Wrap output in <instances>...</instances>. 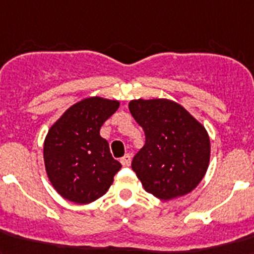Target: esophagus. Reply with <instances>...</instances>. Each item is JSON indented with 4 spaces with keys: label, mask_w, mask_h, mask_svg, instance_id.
Segmentation results:
<instances>
[{
    "label": "esophagus",
    "mask_w": 254,
    "mask_h": 254,
    "mask_svg": "<svg viewBox=\"0 0 254 254\" xmlns=\"http://www.w3.org/2000/svg\"><path fill=\"white\" fill-rule=\"evenodd\" d=\"M121 163H122L125 167H128L129 165H131V154H126L122 160H121Z\"/></svg>",
    "instance_id": "34e87169"
}]
</instances>
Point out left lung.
I'll return each mask as SVG.
<instances>
[{"label": "left lung", "mask_w": 254, "mask_h": 254, "mask_svg": "<svg viewBox=\"0 0 254 254\" xmlns=\"http://www.w3.org/2000/svg\"><path fill=\"white\" fill-rule=\"evenodd\" d=\"M128 108L145 133V144L132 160L144 190L165 201L192 192L210 161L204 126L167 98L132 100Z\"/></svg>", "instance_id": "8db88e82"}]
</instances>
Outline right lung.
<instances>
[{
  "label": "right lung",
  "mask_w": 254,
  "mask_h": 254,
  "mask_svg": "<svg viewBox=\"0 0 254 254\" xmlns=\"http://www.w3.org/2000/svg\"><path fill=\"white\" fill-rule=\"evenodd\" d=\"M119 101L88 97L67 109L48 131L44 162L54 190L75 204L97 200L114 182L122 165L113 158L100 129Z\"/></svg>",
  "instance_id": "add662e5"
}]
</instances>
